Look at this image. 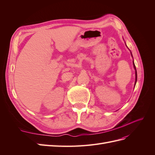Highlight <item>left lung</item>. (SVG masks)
I'll return each instance as SVG.
<instances>
[{
	"label": "left lung",
	"instance_id": "left-lung-1",
	"mask_svg": "<svg viewBox=\"0 0 155 155\" xmlns=\"http://www.w3.org/2000/svg\"><path fill=\"white\" fill-rule=\"evenodd\" d=\"M131 55H132V54H131ZM133 57V55H132ZM133 66H134V68L135 69V76H136V78H135V84H134V87L136 85V83H137V69H136V67H135V64H134V63L133 61Z\"/></svg>",
	"mask_w": 155,
	"mask_h": 155
}]
</instances>
